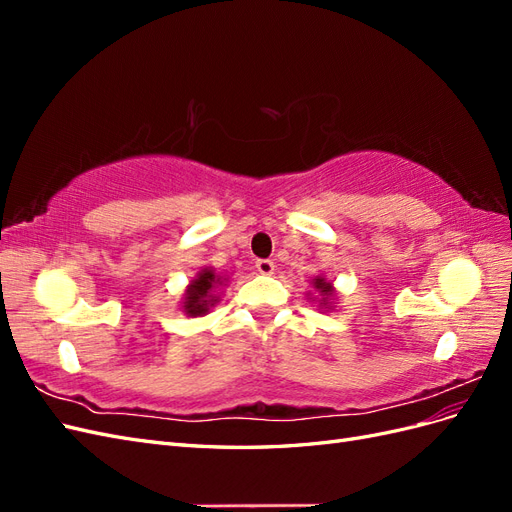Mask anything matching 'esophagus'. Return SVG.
I'll return each instance as SVG.
<instances>
[{"mask_svg": "<svg viewBox=\"0 0 512 512\" xmlns=\"http://www.w3.org/2000/svg\"><path fill=\"white\" fill-rule=\"evenodd\" d=\"M256 269L262 275H271L275 271V265H273L271 260H267V258H260V260H256Z\"/></svg>", "mask_w": 512, "mask_h": 512, "instance_id": "esophagus-1", "label": "esophagus"}]
</instances>
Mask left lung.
<instances>
[{
    "instance_id": "left-lung-1",
    "label": "left lung",
    "mask_w": 512,
    "mask_h": 512,
    "mask_svg": "<svg viewBox=\"0 0 512 512\" xmlns=\"http://www.w3.org/2000/svg\"><path fill=\"white\" fill-rule=\"evenodd\" d=\"M314 288L322 294V303H320V305H329V303H331L329 299L335 294L333 284L324 280V277H316V280H314Z\"/></svg>"
}]
</instances>
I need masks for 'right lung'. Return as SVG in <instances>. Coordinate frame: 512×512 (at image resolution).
<instances>
[{"label":"right lung","mask_w":512,"mask_h":512,"mask_svg":"<svg viewBox=\"0 0 512 512\" xmlns=\"http://www.w3.org/2000/svg\"><path fill=\"white\" fill-rule=\"evenodd\" d=\"M222 282H226L224 277L209 267L198 271V275L194 277L192 284L183 294V305H181L183 312L188 316H205L209 312V307L218 303L215 288H220Z\"/></svg>","instance_id":"add662e5"}]
</instances>
